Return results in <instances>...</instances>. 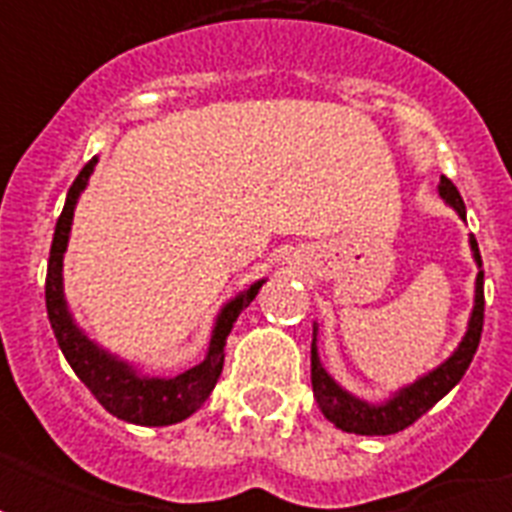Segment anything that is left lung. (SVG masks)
<instances>
[{
    "label": "left lung",
    "instance_id": "8db88e82",
    "mask_svg": "<svg viewBox=\"0 0 512 512\" xmlns=\"http://www.w3.org/2000/svg\"><path fill=\"white\" fill-rule=\"evenodd\" d=\"M438 193L465 220V201H462L457 185L449 177H441ZM470 249H473V257H476L478 268H481V252H478L476 236H470ZM481 332H484V271H478L476 305H473V313H470L468 332H465V337H462L452 356L446 358L441 366H436L433 372L393 393V398H388L385 404H366L361 398L350 396L348 390H342L329 377L327 369L321 366L319 348H316V327H313L311 382L316 404H319L321 414L329 422H335L337 428L345 430V433H356V436H390V433H398V430L409 428L412 422L420 420L422 414L433 409L462 380V374L468 372L470 361L476 356Z\"/></svg>",
    "mask_w": 512,
    "mask_h": 512
}]
</instances>
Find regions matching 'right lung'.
<instances>
[{"instance_id": "add662e5", "label": "right lung", "mask_w": 512, "mask_h": 512, "mask_svg": "<svg viewBox=\"0 0 512 512\" xmlns=\"http://www.w3.org/2000/svg\"><path fill=\"white\" fill-rule=\"evenodd\" d=\"M98 159H90L84 170L68 188L66 207L60 212L55 236H52L50 263H47V281H44V300H47V319L52 324L55 340H58L63 356L76 372V377L90 388V393L100 401V406L114 417L132 425H175V422L191 417L215 388L217 377L223 372L225 340L231 335L233 321L247 308L255 295L263 287V281H255L252 287L236 295L231 303L223 305L217 313L215 329L204 361L183 374L175 377H146L127 361H119L103 350L98 342H92L76 327L74 316L68 311L66 295H63V252L68 247V233H71V220H74V207L79 201V193L90 180Z\"/></svg>"}]
</instances>
